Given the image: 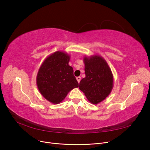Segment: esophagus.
<instances>
[{
    "instance_id": "1",
    "label": "esophagus",
    "mask_w": 150,
    "mask_h": 150,
    "mask_svg": "<svg viewBox=\"0 0 150 150\" xmlns=\"http://www.w3.org/2000/svg\"><path fill=\"white\" fill-rule=\"evenodd\" d=\"M76 80H77V81L78 82V83H79L80 82V81H81V77H80V76L76 77Z\"/></svg>"
}]
</instances>
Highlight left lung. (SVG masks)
Listing matches in <instances>:
<instances>
[{
    "label": "left lung",
    "instance_id": "obj_1",
    "mask_svg": "<svg viewBox=\"0 0 150 150\" xmlns=\"http://www.w3.org/2000/svg\"><path fill=\"white\" fill-rule=\"evenodd\" d=\"M85 78L79 89L91 103L96 105L104 100L113 88V75L106 60L100 55L84 57Z\"/></svg>",
    "mask_w": 150,
    "mask_h": 150
}]
</instances>
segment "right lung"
<instances>
[{
    "instance_id": "1",
    "label": "right lung",
    "mask_w": 150,
    "mask_h": 150,
    "mask_svg": "<svg viewBox=\"0 0 150 150\" xmlns=\"http://www.w3.org/2000/svg\"><path fill=\"white\" fill-rule=\"evenodd\" d=\"M70 58L64 52H55L45 59L38 70V90L53 104L59 103L71 90L78 87L74 69L69 65Z\"/></svg>"
}]
</instances>
